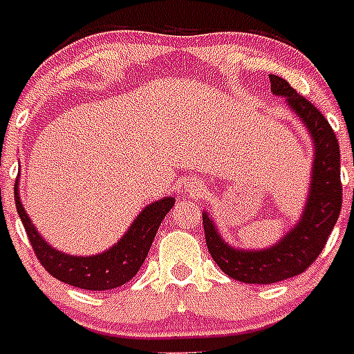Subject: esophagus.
I'll return each mask as SVG.
<instances>
[{"label":"esophagus","instance_id":"obj_1","mask_svg":"<svg viewBox=\"0 0 354 354\" xmlns=\"http://www.w3.org/2000/svg\"><path fill=\"white\" fill-rule=\"evenodd\" d=\"M191 191H193V193H196V191H198V187H196V185H191Z\"/></svg>","mask_w":354,"mask_h":354}]
</instances>
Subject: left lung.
<instances>
[{
  "label": "left lung",
  "instance_id": "left-lung-1",
  "mask_svg": "<svg viewBox=\"0 0 354 354\" xmlns=\"http://www.w3.org/2000/svg\"><path fill=\"white\" fill-rule=\"evenodd\" d=\"M270 88L274 95L285 97L313 138V180L299 222L274 246L246 252L222 239L209 213L202 215L207 250L218 268L233 279L253 285H272L305 272L327 244L342 209L340 145L329 121L285 79L270 75Z\"/></svg>",
  "mask_w": 354,
  "mask_h": 354
}]
</instances>
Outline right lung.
Instances as JSON below:
<instances>
[{
  "label": "right lung",
  "mask_w": 354,
  "mask_h": 354,
  "mask_svg": "<svg viewBox=\"0 0 354 354\" xmlns=\"http://www.w3.org/2000/svg\"><path fill=\"white\" fill-rule=\"evenodd\" d=\"M14 198H16V211L24 222L30 246L41 266L58 281L84 290H110L132 279L149 255L158 227L174 205L172 196H165L154 204L147 205L115 246L99 255L77 257L55 250L36 232L35 224L30 222L19 200L18 182L14 185Z\"/></svg>",
  "instance_id": "1"
}]
</instances>
